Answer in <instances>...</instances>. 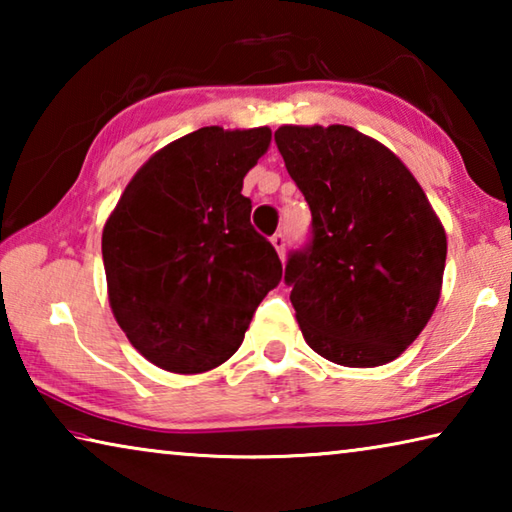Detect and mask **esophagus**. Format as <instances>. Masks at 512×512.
Returning <instances> with one entry per match:
<instances>
[{
  "label": "esophagus",
  "instance_id": "34e87169",
  "mask_svg": "<svg viewBox=\"0 0 512 512\" xmlns=\"http://www.w3.org/2000/svg\"><path fill=\"white\" fill-rule=\"evenodd\" d=\"M271 244L275 246L277 255L284 259V248H287V237H284V232H275V235L271 237Z\"/></svg>",
  "mask_w": 512,
  "mask_h": 512
}]
</instances>
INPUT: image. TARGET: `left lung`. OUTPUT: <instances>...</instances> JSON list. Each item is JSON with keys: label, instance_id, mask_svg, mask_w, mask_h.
I'll list each match as a JSON object with an SVG mask.
<instances>
[{"label": "left lung", "instance_id": "8db88e82", "mask_svg": "<svg viewBox=\"0 0 512 512\" xmlns=\"http://www.w3.org/2000/svg\"><path fill=\"white\" fill-rule=\"evenodd\" d=\"M311 237L284 271L309 348L348 368L393 361L438 305L447 237L397 155L350 126H280Z\"/></svg>", "mask_w": 512, "mask_h": 512}]
</instances>
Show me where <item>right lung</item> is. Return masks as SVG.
<instances>
[{"label": "right lung", "mask_w": 512, "mask_h": 512, "mask_svg": "<svg viewBox=\"0 0 512 512\" xmlns=\"http://www.w3.org/2000/svg\"><path fill=\"white\" fill-rule=\"evenodd\" d=\"M268 144L266 126L198 128L151 155L108 216L101 253L112 314L162 370L196 375L228 361L282 280L241 194Z\"/></svg>", "instance_id": "add662e5"}]
</instances>
